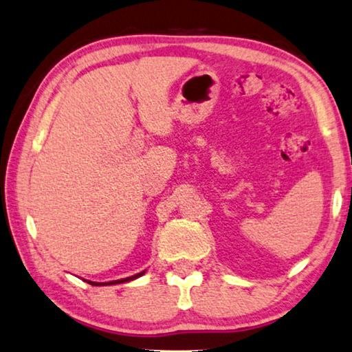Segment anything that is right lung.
Here are the masks:
<instances>
[{
    "mask_svg": "<svg viewBox=\"0 0 352 352\" xmlns=\"http://www.w3.org/2000/svg\"><path fill=\"white\" fill-rule=\"evenodd\" d=\"M142 274H144V271H142V272H139V274H136V276H131V277H126V278H120V280H113V282H108V283H98V282H89V283H91V285H114V283L130 282V280H133V278L141 277Z\"/></svg>",
    "mask_w": 352,
    "mask_h": 352,
    "instance_id": "1",
    "label": "right lung"
}]
</instances>
